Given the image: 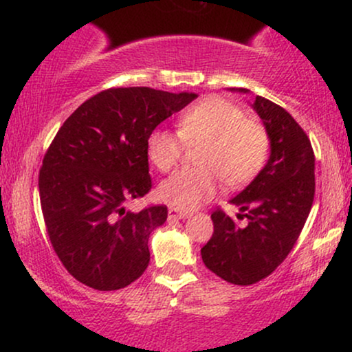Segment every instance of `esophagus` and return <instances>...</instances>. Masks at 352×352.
<instances>
[{
	"label": "esophagus",
	"instance_id": "esophagus-1",
	"mask_svg": "<svg viewBox=\"0 0 352 352\" xmlns=\"http://www.w3.org/2000/svg\"><path fill=\"white\" fill-rule=\"evenodd\" d=\"M187 217H188V213L182 212V210H177L173 207L168 208V218H179V220H185Z\"/></svg>",
	"mask_w": 352,
	"mask_h": 352
}]
</instances>
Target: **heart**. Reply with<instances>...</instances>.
Instances as JSON below:
<instances>
[{"instance_id":"1","label":"heart","mask_w":352,"mask_h":352,"mask_svg":"<svg viewBox=\"0 0 352 352\" xmlns=\"http://www.w3.org/2000/svg\"><path fill=\"white\" fill-rule=\"evenodd\" d=\"M185 144L204 145L197 160L201 168L175 172L157 190L160 200L179 210H193L213 199L220 179L230 188L248 184L263 168L270 151L263 125L245 117L243 109L218 96L185 109L179 117V132L153 129L145 148L153 167L168 172L180 160Z\"/></svg>"}]
</instances>
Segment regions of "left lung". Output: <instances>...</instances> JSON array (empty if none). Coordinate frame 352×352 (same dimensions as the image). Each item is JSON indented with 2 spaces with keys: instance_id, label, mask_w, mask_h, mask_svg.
I'll use <instances>...</instances> for the list:
<instances>
[{
  "instance_id": "obj_1",
  "label": "left lung",
  "mask_w": 352,
  "mask_h": 352,
  "mask_svg": "<svg viewBox=\"0 0 352 352\" xmlns=\"http://www.w3.org/2000/svg\"><path fill=\"white\" fill-rule=\"evenodd\" d=\"M248 92V89H232ZM270 139V159L243 192L230 200L240 208L238 225L223 210L212 213L213 235L201 248L210 272L233 285H253L288 256L314 200V152L289 112L256 96L252 104Z\"/></svg>"
}]
</instances>
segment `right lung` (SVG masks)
<instances>
[{"label":"right lung","mask_w":352,"mask_h":352,"mask_svg":"<svg viewBox=\"0 0 352 352\" xmlns=\"http://www.w3.org/2000/svg\"><path fill=\"white\" fill-rule=\"evenodd\" d=\"M193 99V92L107 89L80 104L47 148L39 170L47 235L64 268L89 288H125L148 266V236L165 223L167 207L135 213L125 204L152 188L148 134Z\"/></svg>","instance_id":"right-lung-1"}]
</instances>
